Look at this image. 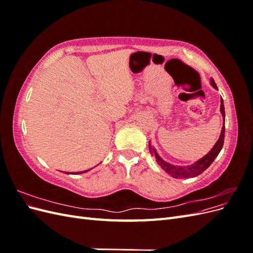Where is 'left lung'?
Returning a JSON list of instances; mask_svg holds the SVG:
<instances>
[{"instance_id":"left-lung-1","label":"left lung","mask_w":253,"mask_h":253,"mask_svg":"<svg viewBox=\"0 0 253 253\" xmlns=\"http://www.w3.org/2000/svg\"><path fill=\"white\" fill-rule=\"evenodd\" d=\"M211 84H212V86L214 88L217 89L216 84L212 78H211ZM220 113H221V115H223V118H224V126H223V128H221L219 139L217 140L215 145H214L213 149L208 153V154H207L205 157H203L202 159L198 160V162H196L195 164L191 165V166H187V167H181V166H173V165H170L169 163H166L164 159H162L158 156L155 149L152 148L151 142H149V149H150V153L152 154V156H155L157 164L160 167H162L168 174H170L172 177H174V178H190V177H195V176L202 174L205 170L208 169L210 165L214 162V159L217 157L221 148H223V145H224V140H225V108H224L223 99L220 100Z\"/></svg>"}]
</instances>
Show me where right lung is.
<instances>
[{
  "instance_id": "obj_1",
  "label": "right lung",
  "mask_w": 253,
  "mask_h": 253,
  "mask_svg": "<svg viewBox=\"0 0 253 253\" xmlns=\"http://www.w3.org/2000/svg\"><path fill=\"white\" fill-rule=\"evenodd\" d=\"M84 172H87V171H82V172H81V173H84ZM66 174H67V173H66ZM75 174H78V172H76V173H75Z\"/></svg>"
}]
</instances>
